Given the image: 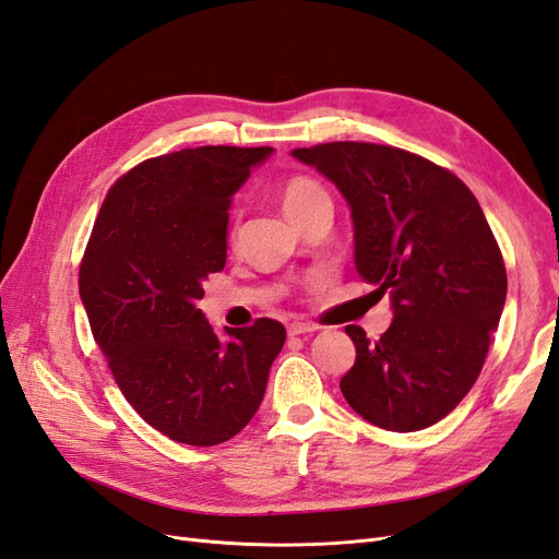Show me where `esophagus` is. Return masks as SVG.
<instances>
[{"mask_svg":"<svg viewBox=\"0 0 559 559\" xmlns=\"http://www.w3.org/2000/svg\"><path fill=\"white\" fill-rule=\"evenodd\" d=\"M314 331H317L314 324H302V321H294V324H289V335H306Z\"/></svg>","mask_w":559,"mask_h":559,"instance_id":"34e87169","label":"esophagus"}]
</instances>
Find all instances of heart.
Masks as SVG:
<instances>
[{"label":"heart","mask_w":559,"mask_h":559,"mask_svg":"<svg viewBox=\"0 0 559 559\" xmlns=\"http://www.w3.org/2000/svg\"><path fill=\"white\" fill-rule=\"evenodd\" d=\"M319 202H329V193L324 186L310 177H294L284 183L282 189V207L292 218H298L312 210Z\"/></svg>","instance_id":"heart-1"}]
</instances>
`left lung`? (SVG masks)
Instances as JSON below:
<instances>
[{
    "instance_id": "8db88e82",
    "label": "left lung",
    "mask_w": 559,
    "mask_h": 559,
    "mask_svg": "<svg viewBox=\"0 0 559 559\" xmlns=\"http://www.w3.org/2000/svg\"><path fill=\"white\" fill-rule=\"evenodd\" d=\"M292 156L343 193L357 273L394 310L378 341L345 326L357 347L341 380L345 401L389 431L436 425L478 380L506 302L503 259L476 195L394 146L331 142Z\"/></svg>"
}]
</instances>
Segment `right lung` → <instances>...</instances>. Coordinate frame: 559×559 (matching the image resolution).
<instances>
[{
  "instance_id": "add662e5",
  "label": "right lung",
  "mask_w": 559,
  "mask_h": 559,
  "mask_svg": "<svg viewBox=\"0 0 559 559\" xmlns=\"http://www.w3.org/2000/svg\"><path fill=\"white\" fill-rule=\"evenodd\" d=\"M270 146H198L118 179L79 270L95 343L140 417L186 445H218L257 415L286 331L275 319L224 337L198 308L226 265L228 210Z\"/></svg>"
}]
</instances>
